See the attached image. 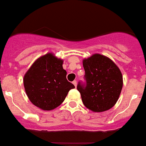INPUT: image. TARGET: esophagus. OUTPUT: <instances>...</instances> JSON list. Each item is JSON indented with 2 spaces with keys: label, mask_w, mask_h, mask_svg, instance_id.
Wrapping results in <instances>:
<instances>
[{
  "label": "esophagus",
  "mask_w": 146,
  "mask_h": 146,
  "mask_svg": "<svg viewBox=\"0 0 146 146\" xmlns=\"http://www.w3.org/2000/svg\"><path fill=\"white\" fill-rule=\"evenodd\" d=\"M72 84H73L75 87H77V80H74V81L72 82Z\"/></svg>",
  "instance_id": "obj_1"
}]
</instances>
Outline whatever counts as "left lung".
I'll list each match as a JSON object with an SVG mask.
<instances>
[{
    "instance_id": "8db88e82",
    "label": "left lung",
    "mask_w": 146,
    "mask_h": 146,
    "mask_svg": "<svg viewBox=\"0 0 146 146\" xmlns=\"http://www.w3.org/2000/svg\"><path fill=\"white\" fill-rule=\"evenodd\" d=\"M85 82L79 81L77 89L82 102L93 111L110 109L119 98L123 87L121 71L109 58L94 54L84 59Z\"/></svg>"
}]
</instances>
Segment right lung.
Segmentation results:
<instances>
[{
    "label": "right lung",
    "instance_id": "add662e5",
    "mask_svg": "<svg viewBox=\"0 0 146 146\" xmlns=\"http://www.w3.org/2000/svg\"><path fill=\"white\" fill-rule=\"evenodd\" d=\"M63 61L48 53L37 59L24 76L28 97L43 110H52L62 103L68 93L74 88L66 79Z\"/></svg>",
    "mask_w": 146,
    "mask_h": 146
}]
</instances>
